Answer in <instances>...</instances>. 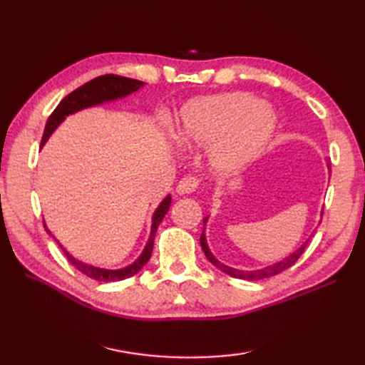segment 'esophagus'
I'll return each instance as SVG.
<instances>
[{
  "instance_id": "1",
  "label": "esophagus",
  "mask_w": 365,
  "mask_h": 365,
  "mask_svg": "<svg viewBox=\"0 0 365 365\" xmlns=\"http://www.w3.org/2000/svg\"><path fill=\"white\" fill-rule=\"evenodd\" d=\"M199 188V180L196 177H183L180 182H178L175 191L178 195H191Z\"/></svg>"
}]
</instances>
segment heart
Returning <instances> with one entry per match:
<instances>
[{"label":"heart","mask_w":365,"mask_h":365,"mask_svg":"<svg viewBox=\"0 0 365 365\" xmlns=\"http://www.w3.org/2000/svg\"><path fill=\"white\" fill-rule=\"evenodd\" d=\"M277 125L274 111L245 92L190 100L178 114L177 139L187 149L216 142L212 166L221 174L245 168L265 150Z\"/></svg>","instance_id":"obj_1"}]
</instances>
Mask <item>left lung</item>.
<instances>
[{
	"instance_id": "obj_1",
	"label": "left lung",
	"mask_w": 365,
	"mask_h": 365,
	"mask_svg": "<svg viewBox=\"0 0 365 365\" xmlns=\"http://www.w3.org/2000/svg\"><path fill=\"white\" fill-rule=\"evenodd\" d=\"M328 169H329V165H328ZM322 216H323V212H322ZM207 221H208V216H207V218H204V226L207 224ZM204 229H205V227H204ZM309 240H311V237H309V238L306 240V242L298 247L297 251L292 252V254L289 255V257H285L284 260L276 262V263H273V265H268V267L262 268V269H252V271H245V269L232 268V267L224 265V263H221L218 259H216L215 255L212 254L210 247H208V245H207L205 230H202V235H200V246H202L204 254H205V257L208 259V262H212L216 268H220V269L222 271V273H226V274H229V276H232V277L245 279V281H260V279H267V277H271V276H276V274H279V273H282L284 269L290 268V267L293 265V263L301 257V254L304 252L306 246H307V243H309Z\"/></svg>"
}]
</instances>
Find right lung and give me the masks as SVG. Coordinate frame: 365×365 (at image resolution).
<instances>
[{
  "instance_id": "add662e5",
  "label": "right lung",
  "mask_w": 365,
  "mask_h": 365,
  "mask_svg": "<svg viewBox=\"0 0 365 365\" xmlns=\"http://www.w3.org/2000/svg\"><path fill=\"white\" fill-rule=\"evenodd\" d=\"M144 86L143 81L133 80V78H125V76H119V75H103V76H97V78L91 80L89 83L83 84L78 89H75L71 94L66 96L61 103L56 106V110L51 113V115L46 120L45 131L42 136V143L41 147L45 145V143L48 141V138L53 135V131L56 130L61 123L66 120L68 114H75L81 110H86V108L92 106H98L108 102H114V100H119L127 97L130 94H133L138 89H141ZM170 207V195H168L165 199L161 200L160 205L157 207V210L153 212L152 216V226H150V235L147 243L144 246V250L141 255L130 265L119 268V269H106V268H100L89 265V263H84L78 259H75L73 255L68 252L66 247L61 245L56 238L51 235V232L46 229V232L56 240V243L59 245L61 250L64 251L66 257L72 265L80 269L83 274H86L91 279H96V281H102V282H114V281H122V279H127L135 276L139 269H141L147 262H149L152 251H153V240H155V232H157L160 222L165 218V215L168 213Z\"/></svg>"
}]
</instances>
